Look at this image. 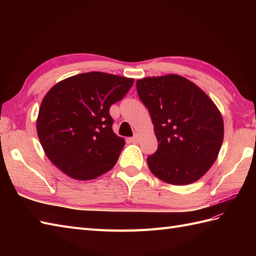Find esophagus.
<instances>
[{
    "label": "esophagus",
    "mask_w": 256,
    "mask_h": 256,
    "mask_svg": "<svg viewBox=\"0 0 256 256\" xmlns=\"http://www.w3.org/2000/svg\"><path fill=\"white\" fill-rule=\"evenodd\" d=\"M138 140H140L138 134H135L133 138H131V142H132V143H138Z\"/></svg>",
    "instance_id": "obj_1"
}]
</instances>
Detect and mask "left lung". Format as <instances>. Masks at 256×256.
I'll return each mask as SVG.
<instances>
[{
  "mask_svg": "<svg viewBox=\"0 0 256 256\" xmlns=\"http://www.w3.org/2000/svg\"><path fill=\"white\" fill-rule=\"evenodd\" d=\"M136 89L160 143L148 157L150 172L178 186L198 180L214 165L224 142V120L218 108L182 76L140 79Z\"/></svg>",
  "mask_w": 256,
  "mask_h": 256,
  "instance_id": "obj_1",
  "label": "left lung"
}]
</instances>
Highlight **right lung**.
Returning <instances> with one entry per match:
<instances>
[{
    "label": "right lung",
    "mask_w": 256,
    "mask_h": 256,
    "mask_svg": "<svg viewBox=\"0 0 256 256\" xmlns=\"http://www.w3.org/2000/svg\"><path fill=\"white\" fill-rule=\"evenodd\" d=\"M133 82L91 72L64 79L48 91L38 113L37 134L54 165L79 180L112 170L125 142L113 132L110 106L123 99Z\"/></svg>",
    "instance_id": "right-lung-1"
}]
</instances>
